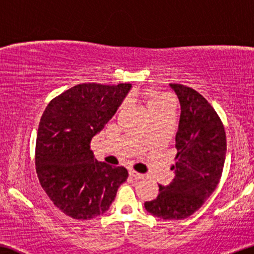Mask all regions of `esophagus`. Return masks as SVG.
Returning a JSON list of instances; mask_svg holds the SVG:
<instances>
[{
    "label": "esophagus",
    "instance_id": "34e87169",
    "mask_svg": "<svg viewBox=\"0 0 254 254\" xmlns=\"http://www.w3.org/2000/svg\"><path fill=\"white\" fill-rule=\"evenodd\" d=\"M130 176L135 178V179H143V178H145L142 173H139L137 171H134V170H130Z\"/></svg>",
    "mask_w": 254,
    "mask_h": 254
}]
</instances>
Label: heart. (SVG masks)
Wrapping results in <instances>:
<instances>
[{"label": "heart", "mask_w": 254, "mask_h": 254, "mask_svg": "<svg viewBox=\"0 0 254 254\" xmlns=\"http://www.w3.org/2000/svg\"><path fill=\"white\" fill-rule=\"evenodd\" d=\"M142 97L145 98L148 103L149 111H156L158 108L165 107V106H172L171 105V99L165 94H157L153 92V91H146V92L142 93Z\"/></svg>", "instance_id": "obj_1"}]
</instances>
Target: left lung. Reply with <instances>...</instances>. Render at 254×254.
<instances>
[{
  "mask_svg": "<svg viewBox=\"0 0 254 254\" xmlns=\"http://www.w3.org/2000/svg\"><path fill=\"white\" fill-rule=\"evenodd\" d=\"M180 103L176 135L175 178L145 203L148 213L181 220L195 213L215 190L224 170L227 142L221 120L202 94L183 84H170Z\"/></svg>",
  "mask_w": 254,
  "mask_h": 254,
  "instance_id": "8db88e82",
  "label": "left lung"
}]
</instances>
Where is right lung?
Wrapping results in <instances>:
<instances>
[{
  "mask_svg": "<svg viewBox=\"0 0 254 254\" xmlns=\"http://www.w3.org/2000/svg\"><path fill=\"white\" fill-rule=\"evenodd\" d=\"M131 84L84 83L56 97L45 108L36 138L40 184L55 205L77 220L107 212L128 173L94 158L90 142L103 130Z\"/></svg>",
  "mask_w": 254,
  "mask_h": 254,
  "instance_id": "add662e5",
  "label": "right lung"
}]
</instances>
